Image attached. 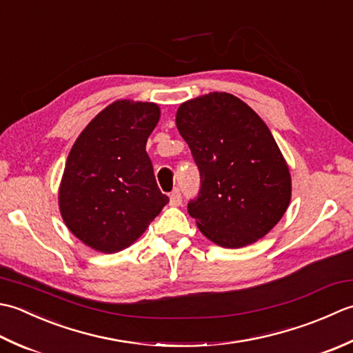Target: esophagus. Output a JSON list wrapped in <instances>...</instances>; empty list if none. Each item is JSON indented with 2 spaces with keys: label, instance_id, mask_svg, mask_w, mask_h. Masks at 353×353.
Listing matches in <instances>:
<instances>
[{
  "label": "esophagus",
  "instance_id": "34e87169",
  "mask_svg": "<svg viewBox=\"0 0 353 353\" xmlns=\"http://www.w3.org/2000/svg\"><path fill=\"white\" fill-rule=\"evenodd\" d=\"M181 201H183V198H181V193H179L178 190H175V192H172V193H170V205L176 207V205L181 204Z\"/></svg>",
  "mask_w": 353,
  "mask_h": 353
}]
</instances>
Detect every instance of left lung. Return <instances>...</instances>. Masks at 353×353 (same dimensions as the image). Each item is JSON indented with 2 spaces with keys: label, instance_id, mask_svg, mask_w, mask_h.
Instances as JSON below:
<instances>
[{
  "label": "left lung",
  "instance_id": "obj_1",
  "mask_svg": "<svg viewBox=\"0 0 353 353\" xmlns=\"http://www.w3.org/2000/svg\"><path fill=\"white\" fill-rule=\"evenodd\" d=\"M175 121L199 169L187 208L201 233L224 248L261 239L291 201L290 169L265 121L228 92L187 100Z\"/></svg>",
  "mask_w": 353,
  "mask_h": 353
}]
</instances>
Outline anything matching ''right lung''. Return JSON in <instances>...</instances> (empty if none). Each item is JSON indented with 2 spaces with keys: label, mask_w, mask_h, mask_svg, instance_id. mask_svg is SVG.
I'll use <instances>...</instances> for the list:
<instances>
[{
  "label": "right lung",
  "mask_w": 353,
  "mask_h": 353,
  "mask_svg": "<svg viewBox=\"0 0 353 353\" xmlns=\"http://www.w3.org/2000/svg\"><path fill=\"white\" fill-rule=\"evenodd\" d=\"M158 120L157 103L116 100L71 148L59 210L70 232L90 248L111 254L132 245L169 203L146 152Z\"/></svg>",
  "instance_id": "add662e5"
}]
</instances>
